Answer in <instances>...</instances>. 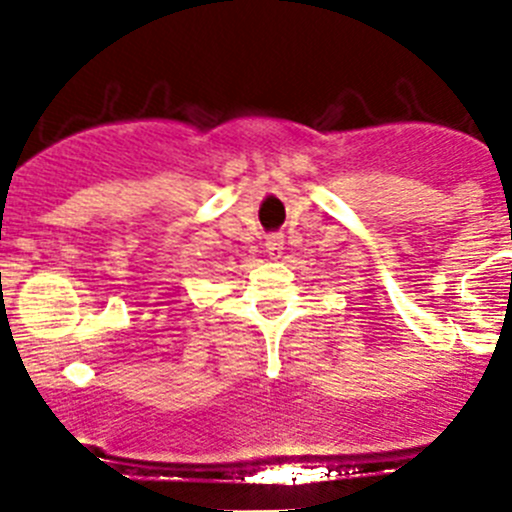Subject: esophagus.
<instances>
[{"mask_svg":"<svg viewBox=\"0 0 512 512\" xmlns=\"http://www.w3.org/2000/svg\"><path fill=\"white\" fill-rule=\"evenodd\" d=\"M265 245H267V255H270L272 260H280L282 250H285V240H282V235H270Z\"/></svg>","mask_w":512,"mask_h":512,"instance_id":"esophagus-1","label":"esophagus"}]
</instances>
